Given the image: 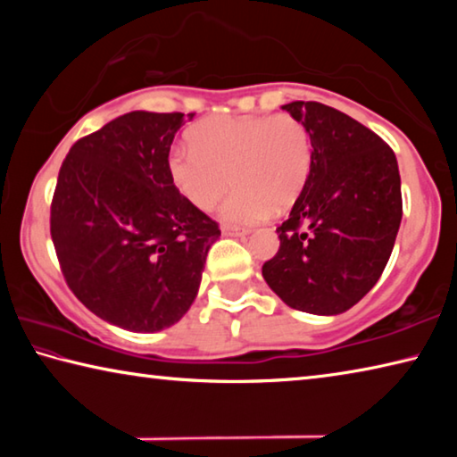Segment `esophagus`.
<instances>
[{
	"mask_svg": "<svg viewBox=\"0 0 457 457\" xmlns=\"http://www.w3.org/2000/svg\"><path fill=\"white\" fill-rule=\"evenodd\" d=\"M221 231H223V236H236V237H242V236L250 234V231H247L245 228H229V226L223 228Z\"/></svg>",
	"mask_w": 457,
	"mask_h": 457,
	"instance_id": "obj_1",
	"label": "esophagus"
}]
</instances>
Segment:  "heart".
<instances>
[{
	"instance_id": "obj_1",
	"label": "heart",
	"mask_w": 457,
	"mask_h": 457,
	"mask_svg": "<svg viewBox=\"0 0 457 457\" xmlns=\"http://www.w3.org/2000/svg\"><path fill=\"white\" fill-rule=\"evenodd\" d=\"M189 141L191 146H177L169 157L173 185L191 205L210 212L234 183L220 218L236 226L288 210L311 175V135L290 114H220L201 120Z\"/></svg>"
}]
</instances>
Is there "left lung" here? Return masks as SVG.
<instances>
[{
  "label": "left lung",
  "mask_w": 457,
  "mask_h": 457,
  "mask_svg": "<svg viewBox=\"0 0 457 457\" xmlns=\"http://www.w3.org/2000/svg\"><path fill=\"white\" fill-rule=\"evenodd\" d=\"M282 111L308 129L312 165L262 276L290 308L335 316L357 304L389 262L403 215L397 159L337 108L296 100Z\"/></svg>",
  "instance_id": "obj_1"
}]
</instances>
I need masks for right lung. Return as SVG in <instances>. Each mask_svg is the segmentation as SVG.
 Instances as JSON below:
<instances>
[{
	"label": "right lung",
	"instance_id": "right-lung-1",
	"mask_svg": "<svg viewBox=\"0 0 457 457\" xmlns=\"http://www.w3.org/2000/svg\"><path fill=\"white\" fill-rule=\"evenodd\" d=\"M187 119L122 114L76 141L58 173L50 234L62 274L90 312L130 332L181 320L221 236L169 173L171 143Z\"/></svg>",
	"mask_w": 457,
	"mask_h": 457
}]
</instances>
